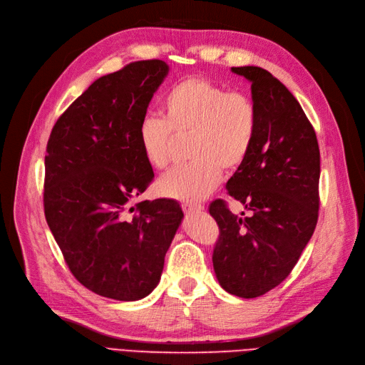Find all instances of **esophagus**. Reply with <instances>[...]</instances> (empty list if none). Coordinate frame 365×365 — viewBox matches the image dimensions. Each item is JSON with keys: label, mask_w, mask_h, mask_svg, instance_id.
Returning a JSON list of instances; mask_svg holds the SVG:
<instances>
[{"label": "esophagus", "mask_w": 365, "mask_h": 365, "mask_svg": "<svg viewBox=\"0 0 365 365\" xmlns=\"http://www.w3.org/2000/svg\"><path fill=\"white\" fill-rule=\"evenodd\" d=\"M182 210L185 215H195V213H201L204 207L201 204H192V202H184L182 205Z\"/></svg>", "instance_id": "esophagus-1"}]
</instances>
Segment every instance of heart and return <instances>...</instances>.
Returning <instances> with one entry per match:
<instances>
[{
	"mask_svg": "<svg viewBox=\"0 0 365 365\" xmlns=\"http://www.w3.org/2000/svg\"><path fill=\"white\" fill-rule=\"evenodd\" d=\"M164 118L148 114L140 120L137 141L143 157L163 170L173 160L175 135L189 137L192 163L165 173L158 193L196 202L212 193L222 169L233 172L247 160L257 132V108L240 91L190 77L173 85L163 98Z\"/></svg>",
	"mask_w": 365,
	"mask_h": 365,
	"instance_id": "obj_1",
	"label": "heart"
}]
</instances>
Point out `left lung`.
Segmentation results:
<instances>
[{"instance_id":"1","label":"left lung","mask_w":365,"mask_h":365,"mask_svg":"<svg viewBox=\"0 0 365 365\" xmlns=\"http://www.w3.org/2000/svg\"><path fill=\"white\" fill-rule=\"evenodd\" d=\"M231 71L251 82L257 108L252 148L227 182L228 195L251 215H233L222 200L210 204L219 225L213 268L227 292L256 298L288 277L314 235L319 149L311 121L279 79L260 67Z\"/></svg>"}]
</instances>
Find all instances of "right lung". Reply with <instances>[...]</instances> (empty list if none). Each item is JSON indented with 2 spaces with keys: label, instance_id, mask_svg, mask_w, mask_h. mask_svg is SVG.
<instances>
[{
  "label": "right lung",
  "instance_id": "right-lung-1",
  "mask_svg": "<svg viewBox=\"0 0 365 365\" xmlns=\"http://www.w3.org/2000/svg\"><path fill=\"white\" fill-rule=\"evenodd\" d=\"M168 73L164 61L150 59L102 76L58 118L47 143L43 213L54 240L85 288L120 302L157 288L184 217L173 200L132 205L153 180L137 128Z\"/></svg>",
  "mask_w": 365,
  "mask_h": 365
}]
</instances>
